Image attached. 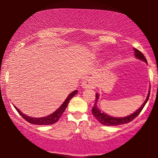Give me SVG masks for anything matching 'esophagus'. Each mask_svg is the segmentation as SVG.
<instances>
[{"instance_id":"1","label":"esophagus","mask_w":158,"mask_h":158,"mask_svg":"<svg viewBox=\"0 0 158 158\" xmlns=\"http://www.w3.org/2000/svg\"><path fill=\"white\" fill-rule=\"evenodd\" d=\"M93 85H94V84H93L92 80L88 78V77H87V78H85V79H84L83 82H82V87L84 88L92 87Z\"/></svg>"}]
</instances>
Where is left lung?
I'll list each match as a JSON object with an SVG mask.
<instances>
[{
	"instance_id": "obj_1",
	"label": "left lung",
	"mask_w": 158,
	"mask_h": 158,
	"mask_svg": "<svg viewBox=\"0 0 158 158\" xmlns=\"http://www.w3.org/2000/svg\"><path fill=\"white\" fill-rule=\"evenodd\" d=\"M134 49H135V57L138 58V59L143 60V61L146 62V63H148L146 58L144 56L143 54H142L139 50H138L137 49L134 48ZM150 90L149 91L148 96V97H147L146 100L144 101L143 104L142 105V106L140 107L139 109L137 110V111H136L135 113L131 114V115L127 116H126V117H122V118L111 117V116H108L107 114H106L104 113H103V112H101V111H99L98 109L96 106V103H97L96 101L98 98V94H96V103H95L94 107H93V109H92V114H93V115H94L95 117L96 118V119L101 123V124H102L103 125H106V126H116V125H121V124H127V123L130 122L133 119H135V118L140 114V112L142 111V110L143 109L144 106H145L147 101H148L149 97H150Z\"/></svg>"
}]
</instances>
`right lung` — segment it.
<instances>
[{
  "label": "right lung",
  "instance_id": "right-lung-1",
  "mask_svg": "<svg viewBox=\"0 0 158 158\" xmlns=\"http://www.w3.org/2000/svg\"><path fill=\"white\" fill-rule=\"evenodd\" d=\"M77 93V90H74L73 93L69 95V96L67 97L66 100L64 101L61 106H60L59 109H58L57 111L54 112L53 114H50V115L45 116V117H41V118H34V117H29L25 114H23L22 112H21L19 110L17 109V108L15 106V109H16V111H18V113L20 114V115L22 116V117L24 118L26 121H27L28 122L31 123V124H36V125H49V124H55V122H57L59 118L61 117L62 114L64 113V110L66 109L67 106H68L69 102H70V99L73 98V96H75Z\"/></svg>",
  "mask_w": 158,
  "mask_h": 158
}]
</instances>
